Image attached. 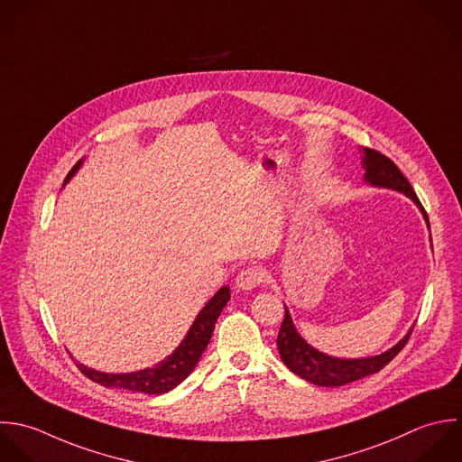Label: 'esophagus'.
<instances>
[{
    "label": "esophagus",
    "mask_w": 462,
    "mask_h": 462,
    "mask_svg": "<svg viewBox=\"0 0 462 462\" xmlns=\"http://www.w3.org/2000/svg\"><path fill=\"white\" fill-rule=\"evenodd\" d=\"M266 281V272L259 266H248L245 270H241L236 277V288L237 290H243V291H248V290H254L257 288L261 282Z\"/></svg>",
    "instance_id": "34e87169"
}]
</instances>
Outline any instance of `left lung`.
<instances>
[{"instance_id":"8db88e82","label":"left lung","mask_w":462,"mask_h":462,"mask_svg":"<svg viewBox=\"0 0 462 462\" xmlns=\"http://www.w3.org/2000/svg\"><path fill=\"white\" fill-rule=\"evenodd\" d=\"M362 165L365 171L364 181L367 185L396 190V192H402L407 198H411L416 203V207L421 210V214L427 221V226L430 228L429 216H427L423 205L420 203L409 180L403 176V172L396 167V163L393 160H389L387 156H383L382 152H378L374 149H362ZM284 311H286V315L281 324L279 337H277V347L281 353V360L291 373H295L302 380H306L313 385H319V387H342V385L353 383L356 380H362L365 376L380 373L405 347V344L409 342L411 333L414 329V326H412L409 329V333L396 346H393L391 349H387L382 355L367 356V358H337V356H329V355L315 349L313 346H310L297 331L286 306H284Z\"/></svg>"}]
</instances>
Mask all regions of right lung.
<instances>
[{
	"instance_id": "add662e5",
	"label": "right lung",
	"mask_w": 462,
	"mask_h": 462,
	"mask_svg": "<svg viewBox=\"0 0 462 462\" xmlns=\"http://www.w3.org/2000/svg\"><path fill=\"white\" fill-rule=\"evenodd\" d=\"M80 165H82V160H79L75 167L68 172L64 185L75 176ZM228 300H230V288L228 286L219 288L217 293L198 313L196 320L192 322L181 344L167 358L158 362L154 367H147L134 373H124V374L95 371L91 367H86L84 364H77V367L84 376H88L89 380H93L102 387L124 389V391L140 393V394H165L174 387H178L194 371L203 351L210 342L214 326Z\"/></svg>"
}]
</instances>
